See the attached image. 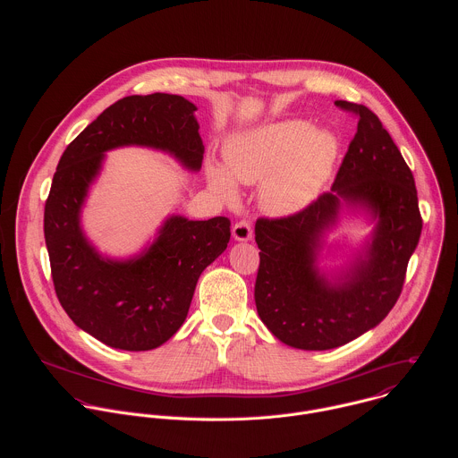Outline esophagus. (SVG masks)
Instances as JSON below:
<instances>
[{
	"mask_svg": "<svg viewBox=\"0 0 458 458\" xmlns=\"http://www.w3.org/2000/svg\"><path fill=\"white\" fill-rule=\"evenodd\" d=\"M251 223L248 221V219H241V221H237L235 225H233V228H232V235H233V239H237V241H250L251 239Z\"/></svg>",
	"mask_w": 458,
	"mask_h": 458,
	"instance_id": "34e87169",
	"label": "esophagus"
}]
</instances>
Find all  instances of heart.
Instances as JSON below:
<instances>
[{
	"mask_svg": "<svg viewBox=\"0 0 458 458\" xmlns=\"http://www.w3.org/2000/svg\"><path fill=\"white\" fill-rule=\"evenodd\" d=\"M341 143L328 130H311L306 121L267 124L233 140L226 147V168L239 182L269 177L260 191L263 207L274 214H290L308 205L328 181L337 163ZM212 188L226 201L237 190L228 174L208 166Z\"/></svg>",
	"mask_w": 458,
	"mask_h": 458,
	"instance_id": "obj_1",
	"label": "heart"
}]
</instances>
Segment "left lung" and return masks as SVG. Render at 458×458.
Wrapping results in <instances>:
<instances>
[{
    "label": "left lung",
    "mask_w": 458,
    "mask_h": 458,
    "mask_svg": "<svg viewBox=\"0 0 458 458\" xmlns=\"http://www.w3.org/2000/svg\"><path fill=\"white\" fill-rule=\"evenodd\" d=\"M335 106L359 123L332 190L299 212L255 223L257 313L281 343L299 350H332L377 326L401 297L422 232L413 174L380 119L364 105ZM341 199L368 206L379 223L367 257L343 285L330 287L312 263L318 235Z\"/></svg>",
    "instance_id": "8db88e82"
}]
</instances>
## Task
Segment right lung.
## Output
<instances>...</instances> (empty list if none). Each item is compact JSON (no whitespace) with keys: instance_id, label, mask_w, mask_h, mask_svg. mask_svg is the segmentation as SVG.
<instances>
[{"instance_id":"obj_1","label":"right lung","mask_w":458,"mask_h":458,"mask_svg":"<svg viewBox=\"0 0 458 458\" xmlns=\"http://www.w3.org/2000/svg\"><path fill=\"white\" fill-rule=\"evenodd\" d=\"M195 110L174 94L123 98L57 163L43 219L54 290L74 324L106 346L147 352L166 343L186 318L199 276L228 246V217H170L141 257L114 263L98 255L80 228L89 184L110 148L154 147L191 170L201 168L205 147Z\"/></svg>"}]
</instances>
